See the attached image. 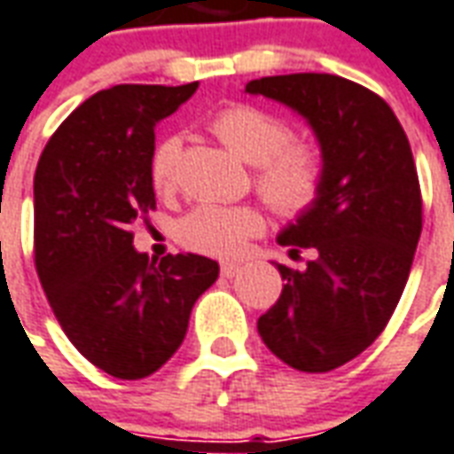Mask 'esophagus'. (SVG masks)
<instances>
[{"mask_svg": "<svg viewBox=\"0 0 454 454\" xmlns=\"http://www.w3.org/2000/svg\"><path fill=\"white\" fill-rule=\"evenodd\" d=\"M240 272V262H221V275L223 278H236Z\"/></svg>", "mask_w": 454, "mask_h": 454, "instance_id": "1", "label": "esophagus"}]
</instances>
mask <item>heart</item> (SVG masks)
Wrapping results in <instances>:
<instances>
[{"mask_svg":"<svg viewBox=\"0 0 454 454\" xmlns=\"http://www.w3.org/2000/svg\"><path fill=\"white\" fill-rule=\"evenodd\" d=\"M214 132L228 150L255 167V186L262 199L285 216H300L317 204L325 186V157L317 145L293 139V129L258 106H231L214 117ZM182 142L167 135L157 142L150 176L157 189H169L176 176ZM265 228L255 206L201 204L176 223L184 248L206 255H238L248 238Z\"/></svg>","mask_w":454,"mask_h":454,"instance_id":"1","label":"heart"}]
</instances>
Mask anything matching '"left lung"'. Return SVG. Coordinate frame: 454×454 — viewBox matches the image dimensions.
<instances>
[{
	"mask_svg": "<svg viewBox=\"0 0 454 454\" xmlns=\"http://www.w3.org/2000/svg\"><path fill=\"white\" fill-rule=\"evenodd\" d=\"M246 93L294 110L325 157L317 204L278 236L315 260L302 270L275 262L285 285L258 334L293 369L332 371L376 341L403 294L423 228L413 152L386 100L347 78L270 75Z\"/></svg>",
	"mask_w": 454,
	"mask_h": 454,
	"instance_id": "8db88e82",
	"label": "left lung"
}]
</instances>
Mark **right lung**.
Wrapping results in <instances>:
<instances>
[{
  "instance_id": "right-lung-1",
  "label": "right lung",
  "mask_w": 454,
  "mask_h": 454,
  "mask_svg": "<svg viewBox=\"0 0 454 454\" xmlns=\"http://www.w3.org/2000/svg\"><path fill=\"white\" fill-rule=\"evenodd\" d=\"M196 88L95 93L53 132L34 176V255L51 309L85 359L125 381L172 359L192 307L218 278L216 260L179 253L154 262L129 233L154 208V128Z\"/></svg>"
}]
</instances>
